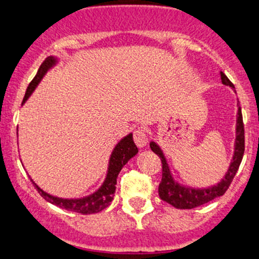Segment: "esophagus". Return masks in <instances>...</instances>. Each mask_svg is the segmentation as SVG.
Returning <instances> with one entry per match:
<instances>
[{
    "label": "esophagus",
    "mask_w": 259,
    "mask_h": 259,
    "mask_svg": "<svg viewBox=\"0 0 259 259\" xmlns=\"http://www.w3.org/2000/svg\"><path fill=\"white\" fill-rule=\"evenodd\" d=\"M134 141L138 147H145L147 145V135L144 130L138 129L134 132Z\"/></svg>",
    "instance_id": "1"
}]
</instances>
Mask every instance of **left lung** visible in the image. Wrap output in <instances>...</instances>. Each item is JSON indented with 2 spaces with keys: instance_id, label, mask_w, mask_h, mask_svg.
<instances>
[{
  "instance_id": "8db88e82",
  "label": "left lung",
  "mask_w": 259,
  "mask_h": 259,
  "mask_svg": "<svg viewBox=\"0 0 259 259\" xmlns=\"http://www.w3.org/2000/svg\"><path fill=\"white\" fill-rule=\"evenodd\" d=\"M220 76L221 82L224 84L235 88L231 81L226 77L225 73L220 72ZM150 147H151V150L156 155L160 156L162 162V180L160 186H158V194H160L162 200L171 204L172 206L177 209H193L203 205L205 203H209L212 199L225 194L227 188H229L232 180H234L238 167H240L241 161H242L243 152H245V127H243L241 107H238L237 115H236V139L234 156H232V160L230 162L227 172L223 177V180L219 182L218 184L208 187V188H192V187H187L178 183L173 178L172 172L169 169V166L167 163V160L164 157L161 147L155 141L150 143Z\"/></svg>"
}]
</instances>
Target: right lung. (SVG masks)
Listing matches in <instances>:
<instances>
[{"label": "right lung", "mask_w": 259, "mask_h": 259, "mask_svg": "<svg viewBox=\"0 0 259 259\" xmlns=\"http://www.w3.org/2000/svg\"><path fill=\"white\" fill-rule=\"evenodd\" d=\"M58 61L59 60L56 56H48V58L45 59L44 62L40 65V67H39L35 77L33 78V81L30 82L27 91H25L22 106H23L25 102H27V99L32 96L34 90H35L36 86L39 84V82H40L42 77H44L45 73H47L51 67L55 66V65L58 64ZM17 134H18V133H17ZM138 152L139 150L134 143L132 133L127 134L126 136H124V138L115 145L114 149H113L112 155H110L109 157V162H108L106 180H104L102 186L99 187L95 193L87 195V197L77 199L58 198L54 197V195L48 194L47 192H44L41 188H39L38 184H35L34 182L33 184L36 188V190H38L39 194H40L45 200L54 204V205L59 206V208L70 210V211L79 212V214L83 215L95 214V212H99L103 209H106L110 204V201L113 200L116 188V178H118L119 172H120L121 168L127 163V161H129L130 158L134 157Z\"/></svg>", "instance_id": "obj_1"}]
</instances>
